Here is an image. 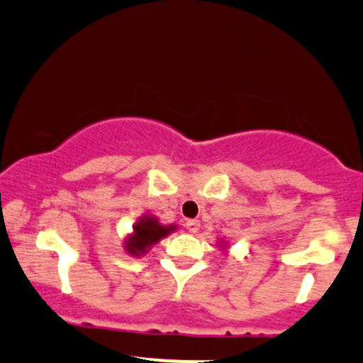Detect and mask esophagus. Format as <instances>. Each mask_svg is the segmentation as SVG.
<instances>
[{
  "label": "esophagus",
  "mask_w": 363,
  "mask_h": 363,
  "mask_svg": "<svg viewBox=\"0 0 363 363\" xmlns=\"http://www.w3.org/2000/svg\"><path fill=\"white\" fill-rule=\"evenodd\" d=\"M186 230H188L189 233H198L200 231V220H196V219H191V220H188V223H186Z\"/></svg>",
  "instance_id": "34e87169"
}]
</instances>
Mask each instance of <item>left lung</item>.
Returning a JSON list of instances; mask_svg holds the SVG:
<instances>
[{"mask_svg":"<svg viewBox=\"0 0 363 363\" xmlns=\"http://www.w3.org/2000/svg\"><path fill=\"white\" fill-rule=\"evenodd\" d=\"M217 247H219V249H223V250H226L228 249V242H224V240H223V242H219V245H217Z\"/></svg>","mask_w":363,"mask_h":363,"instance_id":"1","label":"left lung"}]
</instances>
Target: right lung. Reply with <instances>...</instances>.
<instances>
[{"label": "right lung", "mask_w": 363, "mask_h": 363, "mask_svg": "<svg viewBox=\"0 0 363 363\" xmlns=\"http://www.w3.org/2000/svg\"><path fill=\"white\" fill-rule=\"evenodd\" d=\"M177 230L175 224H162L158 217L151 213H144L139 220L132 226V231L125 236L123 249L132 257H143L151 247H155L160 240L169 236Z\"/></svg>", "instance_id": "add662e5"}]
</instances>
